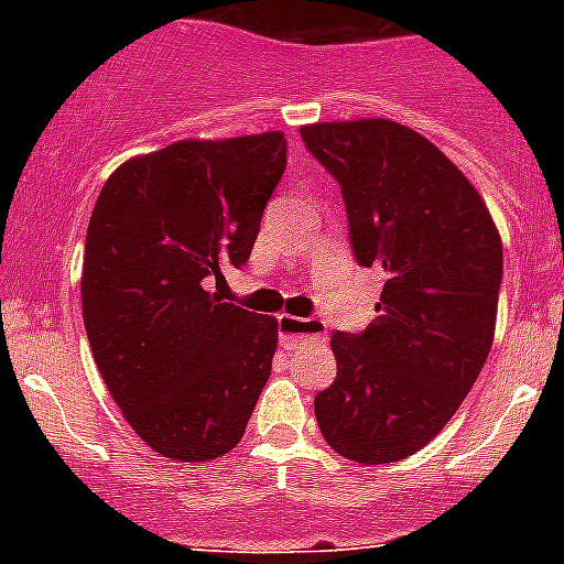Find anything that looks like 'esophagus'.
<instances>
[{"mask_svg":"<svg viewBox=\"0 0 564 564\" xmlns=\"http://www.w3.org/2000/svg\"><path fill=\"white\" fill-rule=\"evenodd\" d=\"M279 336L288 347H302V344H316L327 338V325L322 318H299L282 313L279 316Z\"/></svg>","mask_w":564,"mask_h":564,"instance_id":"obj_1","label":"esophagus"}]
</instances>
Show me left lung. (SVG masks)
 I'll use <instances>...</instances> for the list:
<instances>
[{
	"label": "left lung",
	"mask_w": 564,
	"mask_h": 564,
	"mask_svg": "<svg viewBox=\"0 0 564 564\" xmlns=\"http://www.w3.org/2000/svg\"><path fill=\"white\" fill-rule=\"evenodd\" d=\"M299 132L341 183L358 265L387 276L372 325L333 333L338 372L313 401L318 430L347 460H403L449 423L486 364L500 231L471 181L415 129L358 118Z\"/></svg>",
	"instance_id": "left-lung-1"
}]
</instances>
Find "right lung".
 <instances>
[{
	"mask_svg": "<svg viewBox=\"0 0 564 564\" xmlns=\"http://www.w3.org/2000/svg\"><path fill=\"white\" fill-rule=\"evenodd\" d=\"M285 152L279 129L174 141L121 163L93 208V358L134 435L169 460L228 455L271 376L276 318L220 302L206 279L248 262Z\"/></svg>",
	"mask_w": 564,
	"mask_h": 564,
	"instance_id": "right-lung-1",
	"label": "right lung"
}]
</instances>
